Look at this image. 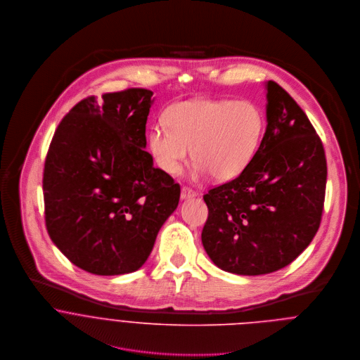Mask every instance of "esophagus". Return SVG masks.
<instances>
[{
    "label": "esophagus",
    "instance_id": "obj_1",
    "mask_svg": "<svg viewBox=\"0 0 360 360\" xmlns=\"http://www.w3.org/2000/svg\"><path fill=\"white\" fill-rule=\"evenodd\" d=\"M195 195H197V194H195V191H193L191 188H188V187H181V194H180L181 200L193 198V197H195Z\"/></svg>",
    "mask_w": 360,
    "mask_h": 360
}]
</instances>
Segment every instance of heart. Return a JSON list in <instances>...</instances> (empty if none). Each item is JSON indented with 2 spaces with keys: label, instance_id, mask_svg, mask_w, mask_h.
Masks as SVG:
<instances>
[{
  "label": "heart",
  "instance_id": "obj_1",
  "mask_svg": "<svg viewBox=\"0 0 360 360\" xmlns=\"http://www.w3.org/2000/svg\"><path fill=\"white\" fill-rule=\"evenodd\" d=\"M163 122L148 132L149 150L167 174L181 173L191 158L195 177L211 174L231 181L245 172L255 158L265 131V119L251 102L193 99L166 110Z\"/></svg>",
  "mask_w": 360,
  "mask_h": 360
}]
</instances>
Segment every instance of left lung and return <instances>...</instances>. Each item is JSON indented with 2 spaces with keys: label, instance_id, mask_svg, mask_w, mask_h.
<instances>
[{
  "label": "left lung",
  "instance_id": "obj_1",
  "mask_svg": "<svg viewBox=\"0 0 360 360\" xmlns=\"http://www.w3.org/2000/svg\"><path fill=\"white\" fill-rule=\"evenodd\" d=\"M266 128L243 174L204 195L202 244L221 269L278 271L316 236L324 207L327 160L306 113L276 82L266 85Z\"/></svg>",
  "mask_w": 360,
  "mask_h": 360
}]
</instances>
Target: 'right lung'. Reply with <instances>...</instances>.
I'll list each match as a JSON object with an SVG mask.
<instances>
[{
    "mask_svg": "<svg viewBox=\"0 0 360 360\" xmlns=\"http://www.w3.org/2000/svg\"><path fill=\"white\" fill-rule=\"evenodd\" d=\"M153 92L89 96L58 124L43 173L46 228L58 250L95 275H122L148 259L174 212L180 186L153 167L146 120Z\"/></svg>",
    "mask_w": 360,
    "mask_h": 360,
    "instance_id": "add662e5",
    "label": "right lung"
}]
</instances>
